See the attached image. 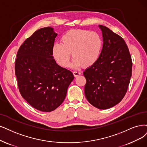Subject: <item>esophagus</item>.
<instances>
[{
    "instance_id": "obj_1",
    "label": "esophagus",
    "mask_w": 147,
    "mask_h": 147,
    "mask_svg": "<svg viewBox=\"0 0 147 147\" xmlns=\"http://www.w3.org/2000/svg\"><path fill=\"white\" fill-rule=\"evenodd\" d=\"M73 74L75 78H76V77L80 75V72H78V71H73Z\"/></svg>"
}]
</instances>
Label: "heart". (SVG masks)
<instances>
[{"instance_id":"1","label":"heart","mask_w":147,"mask_h":147,"mask_svg":"<svg viewBox=\"0 0 147 147\" xmlns=\"http://www.w3.org/2000/svg\"><path fill=\"white\" fill-rule=\"evenodd\" d=\"M61 43L53 46V56L57 63L66 67L70 59L73 66L90 67L99 59L103 48V40L98 32L85 30H72L62 36Z\"/></svg>"}]
</instances>
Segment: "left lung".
Returning <instances> with one entry per match:
<instances>
[{
  "label": "left lung",
  "mask_w": 147,
  "mask_h": 147,
  "mask_svg": "<svg viewBox=\"0 0 147 147\" xmlns=\"http://www.w3.org/2000/svg\"><path fill=\"white\" fill-rule=\"evenodd\" d=\"M103 37L99 59L84 72L85 95L94 107L105 110L119 104L125 95L132 73V60L122 37L99 25Z\"/></svg>",
  "instance_id": "obj_1"
}]
</instances>
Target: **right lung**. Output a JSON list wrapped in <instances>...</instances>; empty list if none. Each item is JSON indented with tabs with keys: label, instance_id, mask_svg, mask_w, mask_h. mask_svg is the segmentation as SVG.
Returning <instances> with one entry per match:
<instances>
[{
	"label": "right lung",
	"instance_id": "obj_1",
	"mask_svg": "<svg viewBox=\"0 0 147 147\" xmlns=\"http://www.w3.org/2000/svg\"><path fill=\"white\" fill-rule=\"evenodd\" d=\"M57 34L51 27L36 31L21 45L15 62L20 94L36 109L50 112L61 105L73 73L59 66L52 48Z\"/></svg>",
	"mask_w": 147,
	"mask_h": 147
}]
</instances>
